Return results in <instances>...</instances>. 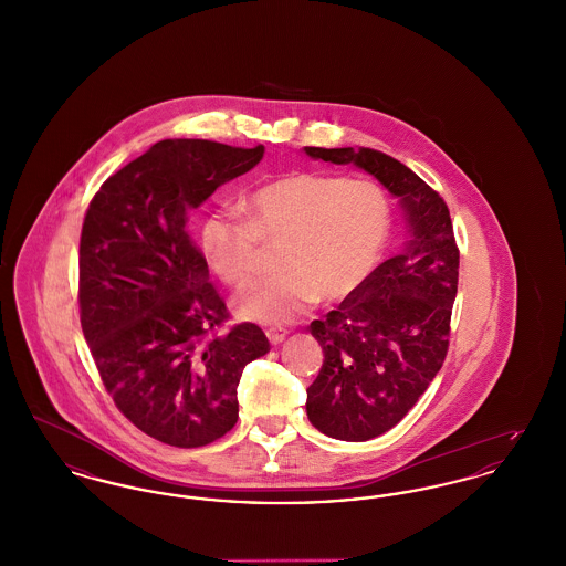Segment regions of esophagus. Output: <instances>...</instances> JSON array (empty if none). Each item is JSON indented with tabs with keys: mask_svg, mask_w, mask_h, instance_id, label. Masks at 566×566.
<instances>
[{
	"mask_svg": "<svg viewBox=\"0 0 566 566\" xmlns=\"http://www.w3.org/2000/svg\"><path fill=\"white\" fill-rule=\"evenodd\" d=\"M265 335H268V339H270L273 346H277V344H282V342L286 339L289 331H286V328H275V326H270V328H265Z\"/></svg>",
	"mask_w": 566,
	"mask_h": 566,
	"instance_id": "obj_1",
	"label": "esophagus"
}]
</instances>
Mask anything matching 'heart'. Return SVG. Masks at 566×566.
<instances>
[{
	"label": "heart",
	"instance_id": "b5f03b06",
	"mask_svg": "<svg viewBox=\"0 0 566 566\" xmlns=\"http://www.w3.org/2000/svg\"><path fill=\"white\" fill-rule=\"evenodd\" d=\"M248 220L214 212L201 224V250L229 286L240 289L261 265L263 243H282L280 273L235 298L245 321L291 323L323 295L342 301L376 270L390 231V203L365 178L289 171L252 190Z\"/></svg>",
	"mask_w": 566,
	"mask_h": 566
}]
</instances>
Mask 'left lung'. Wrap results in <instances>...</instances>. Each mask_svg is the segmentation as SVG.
<instances>
[{"label":"left lung","instance_id":"1","mask_svg":"<svg viewBox=\"0 0 566 566\" xmlns=\"http://www.w3.org/2000/svg\"><path fill=\"white\" fill-rule=\"evenodd\" d=\"M305 153L376 176L401 199L411 231L401 254L310 324L324 363L307 388V418L328 437L367 441L403 420L446 360L460 252L443 197L403 163L374 148L305 146Z\"/></svg>","mask_w":566,"mask_h":566}]
</instances>
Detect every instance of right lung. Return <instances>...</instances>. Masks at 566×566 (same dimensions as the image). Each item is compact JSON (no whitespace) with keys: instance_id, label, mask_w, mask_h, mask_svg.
<instances>
[{"instance_id":"right-lung-1","label":"right lung","mask_w":566,"mask_h":566,"mask_svg":"<svg viewBox=\"0 0 566 566\" xmlns=\"http://www.w3.org/2000/svg\"><path fill=\"white\" fill-rule=\"evenodd\" d=\"M265 148L163 139L112 174L82 222L81 324L118 411L153 439L208 446L238 422L243 367L270 352L227 305L187 222Z\"/></svg>"}]
</instances>
